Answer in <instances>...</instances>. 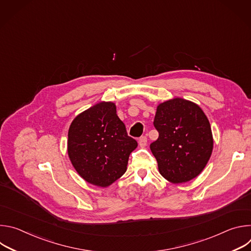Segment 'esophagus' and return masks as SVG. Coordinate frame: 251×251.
Returning <instances> with one entry per match:
<instances>
[{
  "label": "esophagus",
  "mask_w": 251,
  "mask_h": 251,
  "mask_svg": "<svg viewBox=\"0 0 251 251\" xmlns=\"http://www.w3.org/2000/svg\"><path fill=\"white\" fill-rule=\"evenodd\" d=\"M147 142H148V140H147L146 136H141L139 138V145L141 148H144L147 145Z\"/></svg>",
  "instance_id": "34e87169"
}]
</instances>
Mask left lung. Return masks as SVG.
Instances as JSON below:
<instances>
[{"instance_id":"left-lung-1","label":"left lung","mask_w":251,"mask_h":251,"mask_svg":"<svg viewBox=\"0 0 251 251\" xmlns=\"http://www.w3.org/2000/svg\"><path fill=\"white\" fill-rule=\"evenodd\" d=\"M154 126L159 138L150 149L160 174L171 183L191 181L208 162L213 146L210 125L197 104L174 98L157 107Z\"/></svg>"}]
</instances>
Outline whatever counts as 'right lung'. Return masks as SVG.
<instances>
[{"label": "right lung", "mask_w": 251, "mask_h": 251, "mask_svg": "<svg viewBox=\"0 0 251 251\" xmlns=\"http://www.w3.org/2000/svg\"><path fill=\"white\" fill-rule=\"evenodd\" d=\"M137 146L112 102H101L85 110L68 130L67 152L71 163L86 182L98 187H108L118 180Z\"/></svg>", "instance_id": "add662e5"}]
</instances>
